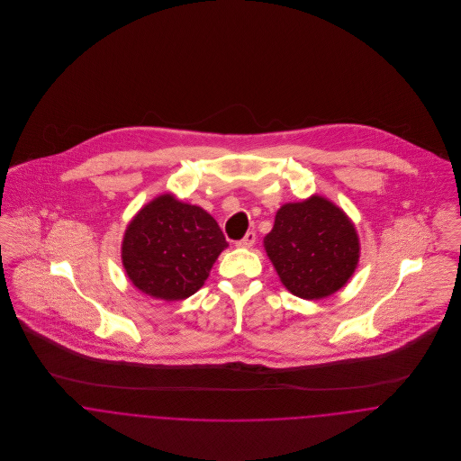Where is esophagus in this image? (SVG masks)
Instances as JSON below:
<instances>
[{"instance_id":"esophagus-1","label":"esophagus","mask_w":461,"mask_h":461,"mask_svg":"<svg viewBox=\"0 0 461 461\" xmlns=\"http://www.w3.org/2000/svg\"><path fill=\"white\" fill-rule=\"evenodd\" d=\"M254 243H256V232H254V230H249V232L245 234V238L236 243V247H240V249H250V247H254Z\"/></svg>"}]
</instances>
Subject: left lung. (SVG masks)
<instances>
[{
	"label": "left lung",
	"mask_w": 461,
	"mask_h": 461,
	"mask_svg": "<svg viewBox=\"0 0 461 461\" xmlns=\"http://www.w3.org/2000/svg\"><path fill=\"white\" fill-rule=\"evenodd\" d=\"M264 249L285 289L303 300L337 293L351 278L360 258L353 221L320 195L284 203L264 238Z\"/></svg>",
	"instance_id": "left-lung-1"
}]
</instances>
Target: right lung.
<instances>
[{
    "instance_id": "obj_1",
    "label": "right lung",
    "mask_w": 461,
    "mask_h": 461,
    "mask_svg": "<svg viewBox=\"0 0 461 461\" xmlns=\"http://www.w3.org/2000/svg\"><path fill=\"white\" fill-rule=\"evenodd\" d=\"M227 247L209 212L163 194L130 221L122 240V264L136 289L177 302L197 293Z\"/></svg>"
}]
</instances>
